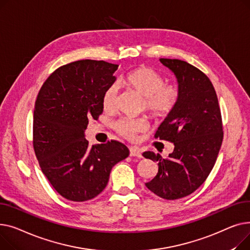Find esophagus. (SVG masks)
I'll return each instance as SVG.
<instances>
[{
	"label": "esophagus",
	"mask_w": 250,
	"mask_h": 250,
	"mask_svg": "<svg viewBox=\"0 0 250 250\" xmlns=\"http://www.w3.org/2000/svg\"><path fill=\"white\" fill-rule=\"evenodd\" d=\"M129 153H130V156H136V157H142V154L141 152L138 150V148L136 147H131L129 149Z\"/></svg>",
	"instance_id": "34e87169"
}]
</instances>
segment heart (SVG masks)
Segmentation results:
<instances>
[{
	"label": "heart",
	"instance_id": "obj_1",
	"mask_svg": "<svg viewBox=\"0 0 250 250\" xmlns=\"http://www.w3.org/2000/svg\"><path fill=\"white\" fill-rule=\"evenodd\" d=\"M120 84L129 91L143 98V108L153 119H164L178 106L181 99V89L174 83H166V78L149 66H139L127 72ZM118 98V85L111 83L102 97V106L106 112L116 109ZM114 129L123 137L133 140L136 135L147 129L143 120L123 118L116 121Z\"/></svg>",
	"mask_w": 250,
	"mask_h": 250
}]
</instances>
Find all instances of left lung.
<instances>
[{"instance_id":"1","label":"left lung","mask_w":250,"mask_h":250,"mask_svg":"<svg viewBox=\"0 0 250 250\" xmlns=\"http://www.w3.org/2000/svg\"><path fill=\"white\" fill-rule=\"evenodd\" d=\"M159 61L177 77L181 99L155 133L173 143L172 153L167 158L152 151L142 154L158 166L145 186L160 198L177 200L194 193L214 167L223 141L222 117L214 86L203 71L180 60Z\"/></svg>"}]
</instances>
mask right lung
Here are the masks:
<instances>
[{
	"label": "right lung",
	"mask_w": 250,
	"mask_h": 250,
	"mask_svg": "<svg viewBox=\"0 0 250 250\" xmlns=\"http://www.w3.org/2000/svg\"><path fill=\"white\" fill-rule=\"evenodd\" d=\"M118 64L83 60L55 69L38 93L33 147L42 172L56 192L73 202L94 199L106 188L112 167L129 155L123 143L89 145L84 130L103 112L102 97Z\"/></svg>",
	"instance_id": "add662e5"
}]
</instances>
